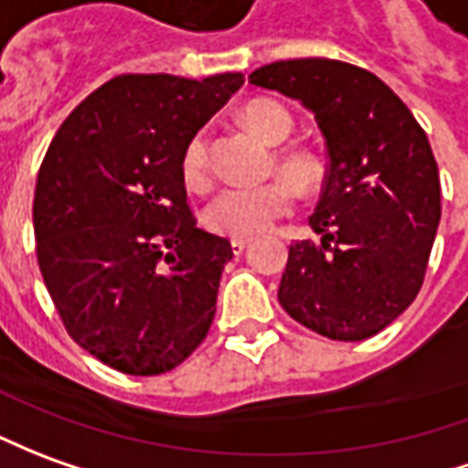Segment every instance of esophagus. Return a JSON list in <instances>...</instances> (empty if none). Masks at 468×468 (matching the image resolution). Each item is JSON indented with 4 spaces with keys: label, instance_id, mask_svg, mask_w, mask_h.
<instances>
[{
    "label": "esophagus",
    "instance_id": "obj_1",
    "mask_svg": "<svg viewBox=\"0 0 468 468\" xmlns=\"http://www.w3.org/2000/svg\"><path fill=\"white\" fill-rule=\"evenodd\" d=\"M230 245H233V253H235V256H240V253H243L245 248L250 245V240H248V238H233V240H230Z\"/></svg>",
    "mask_w": 468,
    "mask_h": 468
}]
</instances>
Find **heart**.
<instances>
[{
    "instance_id": "heart-1",
    "label": "heart",
    "mask_w": 468,
    "mask_h": 468,
    "mask_svg": "<svg viewBox=\"0 0 468 468\" xmlns=\"http://www.w3.org/2000/svg\"><path fill=\"white\" fill-rule=\"evenodd\" d=\"M243 123L263 142L281 144L293 129L291 113L273 101H253L243 109ZM283 175H289L299 185H309L316 175L312 156L302 152H286L279 159ZM179 172L189 189L210 187V162H207V132L197 129L189 136L182 154ZM299 202V192L286 177L268 179L258 185H230L223 187L202 210V225L218 235L250 238L268 230L271 225L293 212Z\"/></svg>"
}]
</instances>
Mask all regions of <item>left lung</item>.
Returning a JSON list of instances; mask_svg holds the SVG:
<instances>
[{
  "label": "left lung",
  "instance_id": "8db88e82",
  "mask_svg": "<svg viewBox=\"0 0 468 468\" xmlns=\"http://www.w3.org/2000/svg\"><path fill=\"white\" fill-rule=\"evenodd\" d=\"M248 83L302 101L329 156L309 218L322 240L289 248L281 306L329 339L378 335L418 296L439 230V166L426 132L378 75L342 60H279Z\"/></svg>",
  "mask_w": 468,
  "mask_h": 468
}]
</instances>
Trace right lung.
Instances as JSON below:
<instances>
[{"label":"right lung","instance_id":"add662e5","mask_svg":"<svg viewBox=\"0 0 468 468\" xmlns=\"http://www.w3.org/2000/svg\"><path fill=\"white\" fill-rule=\"evenodd\" d=\"M243 86L116 75L63 121L42 159L37 263L68 335L113 370L162 375L200 347L230 243L187 205L182 146Z\"/></svg>","mask_w":468,"mask_h":468}]
</instances>
